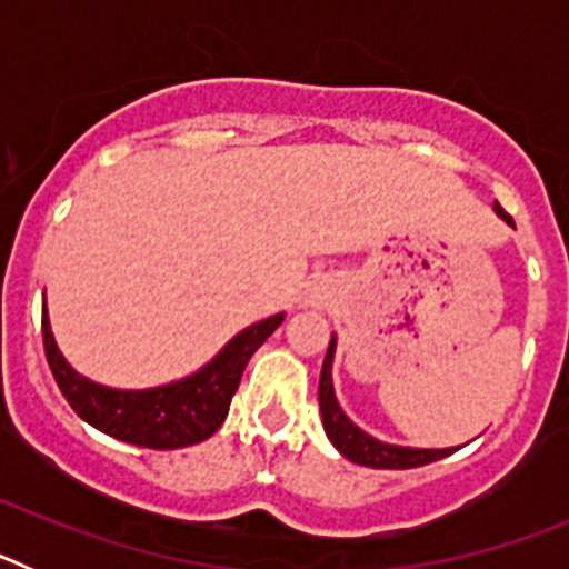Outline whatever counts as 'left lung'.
<instances>
[{"instance_id":"obj_1","label":"left lung","mask_w":569,"mask_h":569,"mask_svg":"<svg viewBox=\"0 0 569 569\" xmlns=\"http://www.w3.org/2000/svg\"><path fill=\"white\" fill-rule=\"evenodd\" d=\"M496 213L505 219L510 228H516L510 219V213H505L501 204H496ZM333 353H336V336L330 339L328 356H325V365H321V379H319V410H321V425H325V433L333 441V447L339 450L345 459H350L353 465L376 467V470H410V467L430 465V461H439L445 456H450L459 447H445V450H421V447H399L387 445V441L373 439L367 436L361 427H356L353 421L347 419L345 410L336 401L333 390Z\"/></svg>"}]
</instances>
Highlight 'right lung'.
Returning <instances> with one entry per match:
<instances>
[{
    "instance_id": "right-lung-1",
    "label": "right lung",
    "mask_w": 569,
    "mask_h": 569,
    "mask_svg": "<svg viewBox=\"0 0 569 569\" xmlns=\"http://www.w3.org/2000/svg\"><path fill=\"white\" fill-rule=\"evenodd\" d=\"M281 321L284 313L256 321L233 336L202 370L148 390H116L77 373L59 353L57 339L50 333L48 310L42 313V341L59 390L90 427L136 447L179 450L210 439L222 427L250 356Z\"/></svg>"
}]
</instances>
